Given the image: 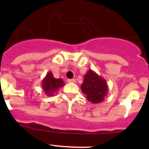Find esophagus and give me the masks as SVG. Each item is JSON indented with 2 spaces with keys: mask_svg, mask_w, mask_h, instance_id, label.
Returning <instances> with one entry per match:
<instances>
[{
  "mask_svg": "<svg viewBox=\"0 0 149 149\" xmlns=\"http://www.w3.org/2000/svg\"><path fill=\"white\" fill-rule=\"evenodd\" d=\"M68 82H69V83H76V79H68Z\"/></svg>",
  "mask_w": 149,
  "mask_h": 149,
  "instance_id": "obj_1",
  "label": "esophagus"
}]
</instances>
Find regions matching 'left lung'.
<instances>
[{
	"label": "left lung",
	"mask_w": 149,
	"mask_h": 149,
	"mask_svg": "<svg viewBox=\"0 0 149 149\" xmlns=\"http://www.w3.org/2000/svg\"><path fill=\"white\" fill-rule=\"evenodd\" d=\"M81 88L83 94L86 95L87 100L93 104L103 102L108 92V85L105 79L91 69L84 75Z\"/></svg>",
	"instance_id": "left-lung-1"
}]
</instances>
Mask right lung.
<instances>
[{"mask_svg":"<svg viewBox=\"0 0 149 149\" xmlns=\"http://www.w3.org/2000/svg\"><path fill=\"white\" fill-rule=\"evenodd\" d=\"M65 85L63 80L61 79H55L51 71L47 72L45 77L42 81V87L45 93L48 97L53 96L60 88Z\"/></svg>","mask_w":149,"mask_h":149,"instance_id":"1","label":"right lung"}]
</instances>
